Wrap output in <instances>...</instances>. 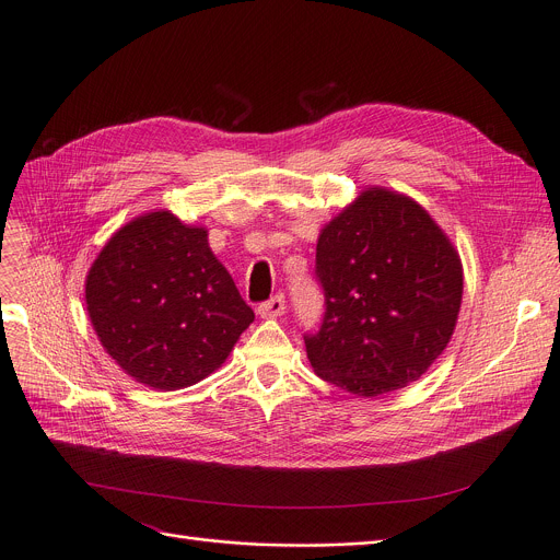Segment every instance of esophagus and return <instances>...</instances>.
<instances>
[{
    "label": "esophagus",
    "instance_id": "obj_1",
    "mask_svg": "<svg viewBox=\"0 0 560 560\" xmlns=\"http://www.w3.org/2000/svg\"><path fill=\"white\" fill-rule=\"evenodd\" d=\"M283 312H285V299H283V294H275L272 299L259 303V307H257V314H259L261 318H275V316H281Z\"/></svg>",
    "mask_w": 560,
    "mask_h": 560
}]
</instances>
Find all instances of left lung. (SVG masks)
I'll return each mask as SVG.
<instances>
[{"mask_svg":"<svg viewBox=\"0 0 560 560\" xmlns=\"http://www.w3.org/2000/svg\"><path fill=\"white\" fill-rule=\"evenodd\" d=\"M324 324L307 335L316 376L357 396L417 381L447 348L463 299L450 236L415 199L365 188L316 242Z\"/></svg>","mask_w":560,"mask_h":560,"instance_id":"8db88e82","label":"left lung"}]
</instances>
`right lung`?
I'll list each match as a JSON object with an SVG mask.
<instances>
[{
  "label": "right lung",
  "instance_id": "right-lung-1",
  "mask_svg": "<svg viewBox=\"0 0 560 560\" xmlns=\"http://www.w3.org/2000/svg\"><path fill=\"white\" fill-rule=\"evenodd\" d=\"M86 310L115 363L164 392L221 368L255 322L208 230L171 210L135 217L108 238L86 277Z\"/></svg>",
  "mask_w": 560,
  "mask_h": 560
}]
</instances>
